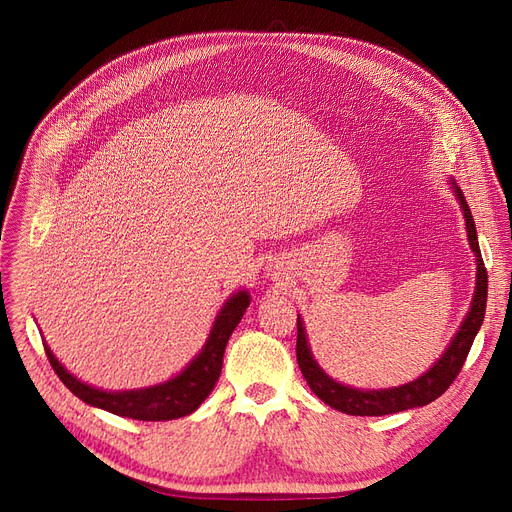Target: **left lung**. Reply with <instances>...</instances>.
<instances>
[{
	"label": "left lung",
	"instance_id": "left-lung-1",
	"mask_svg": "<svg viewBox=\"0 0 512 512\" xmlns=\"http://www.w3.org/2000/svg\"><path fill=\"white\" fill-rule=\"evenodd\" d=\"M451 190L457 198L461 207L463 220H466V232H468V243L470 250L474 252L476 260V286L472 294V303L466 318H463L461 327L451 337V344L444 348L440 359L433 363L425 374L414 378L412 382L389 386V389H354V386L342 384L339 380L331 378L327 371H324L318 361L314 359L312 348L307 342L305 324L301 314L297 316V361L301 367V374L307 380L309 389H312L324 404L352 416H382V414H395L404 412L410 408H421L436 401L448 386L453 384L457 378L459 369L466 363V356L472 348V342L476 333L480 331V324L485 318V307H487V271L483 256H480L478 247V235L474 218L470 213V207L463 198L457 183L451 179Z\"/></svg>",
	"mask_w": 512,
	"mask_h": 512
}]
</instances>
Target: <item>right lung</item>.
Listing matches in <instances>:
<instances>
[{
	"mask_svg": "<svg viewBox=\"0 0 512 512\" xmlns=\"http://www.w3.org/2000/svg\"><path fill=\"white\" fill-rule=\"evenodd\" d=\"M250 301L252 297L245 288L232 292L224 301L218 316H215L203 350H200L177 376L168 378L166 382L160 384L143 386V389L104 391L94 384H87L74 374H70V371L59 363L51 348L46 346L44 339L42 342L46 356H49L59 380L64 382L76 397L83 399L85 404L117 416L136 418V421H173V418L192 414L213 391L215 382L220 378L228 339L232 331L237 329V324L241 322Z\"/></svg>",
	"mask_w": 512,
	"mask_h": 512,
	"instance_id": "1",
	"label": "right lung"
}]
</instances>
